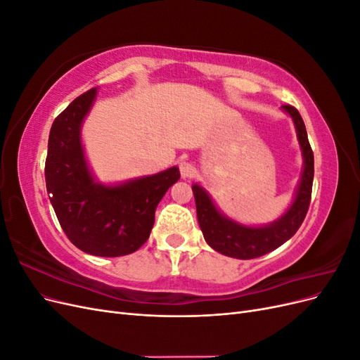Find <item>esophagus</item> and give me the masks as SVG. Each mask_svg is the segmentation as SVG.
<instances>
[{"instance_id": "esophagus-1", "label": "esophagus", "mask_w": 360, "mask_h": 360, "mask_svg": "<svg viewBox=\"0 0 360 360\" xmlns=\"http://www.w3.org/2000/svg\"><path fill=\"white\" fill-rule=\"evenodd\" d=\"M179 168H180V174L183 179H191L195 176V167L188 160H181L179 163Z\"/></svg>"}]
</instances>
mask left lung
Segmentation results:
<instances>
[{"instance_id":"left-lung-1","label":"left lung","mask_w":360,"mask_h":360,"mask_svg":"<svg viewBox=\"0 0 360 360\" xmlns=\"http://www.w3.org/2000/svg\"><path fill=\"white\" fill-rule=\"evenodd\" d=\"M282 111L291 117L294 127H296L303 156V171L292 202L276 221L259 226L243 225L225 216L217 209L209 192L202 186L197 183L192 184L202 236L209 246L222 255L238 259L266 255L290 240L308 213L314 180V153L308 141L307 127H304L299 111L290 105H282Z\"/></svg>"}]
</instances>
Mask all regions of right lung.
<instances>
[{"instance_id":"add662e5","label":"right lung","mask_w":360,"mask_h":360,"mask_svg":"<svg viewBox=\"0 0 360 360\" xmlns=\"http://www.w3.org/2000/svg\"><path fill=\"white\" fill-rule=\"evenodd\" d=\"M96 96V89L81 94L53 120L46 191L63 231L76 248L96 257H122L147 242L156 207L180 179V171L171 167L117 184L96 181L81 141V127Z\"/></svg>"}]
</instances>
